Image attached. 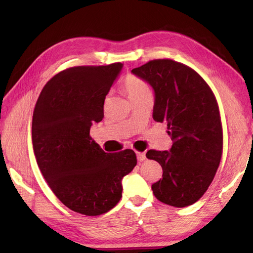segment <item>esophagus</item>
Here are the masks:
<instances>
[{"mask_svg": "<svg viewBox=\"0 0 253 253\" xmlns=\"http://www.w3.org/2000/svg\"><path fill=\"white\" fill-rule=\"evenodd\" d=\"M137 159H138L139 162H143V160L147 159V156H145V153H143V152H137Z\"/></svg>", "mask_w": 253, "mask_h": 253, "instance_id": "1", "label": "esophagus"}]
</instances>
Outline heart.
I'll use <instances>...</instances> for the list:
<instances>
[{
    "mask_svg": "<svg viewBox=\"0 0 253 253\" xmlns=\"http://www.w3.org/2000/svg\"><path fill=\"white\" fill-rule=\"evenodd\" d=\"M121 86L132 101H135L137 99H140L144 96L151 95V89L148 83L139 78L138 76H135L133 74H128L126 76L121 83Z\"/></svg>",
    "mask_w": 253,
    "mask_h": 253,
    "instance_id": "obj_1",
    "label": "heart"
}]
</instances>
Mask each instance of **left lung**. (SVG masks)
<instances>
[{"instance_id": "8db88e82", "label": "left lung", "mask_w": 253, "mask_h": 253, "mask_svg": "<svg viewBox=\"0 0 253 253\" xmlns=\"http://www.w3.org/2000/svg\"><path fill=\"white\" fill-rule=\"evenodd\" d=\"M155 91L153 118L166 122L170 151L145 155L163 168L152 190L159 202L182 208L196 203L215 176L223 154V126L216 98L202 76L171 59H155L132 70Z\"/></svg>"}]
</instances>
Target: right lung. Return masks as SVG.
I'll use <instances>...</instances> for the list:
<instances>
[{
    "instance_id": "add662e5",
    "label": "right lung",
    "mask_w": 253,
    "mask_h": 253,
    "mask_svg": "<svg viewBox=\"0 0 253 253\" xmlns=\"http://www.w3.org/2000/svg\"><path fill=\"white\" fill-rule=\"evenodd\" d=\"M121 67L66 68L45 84L34 110L33 147L43 177L61 203L87 216L119 203L121 179L137 164L133 150L105 153L89 136Z\"/></svg>"
}]
</instances>
